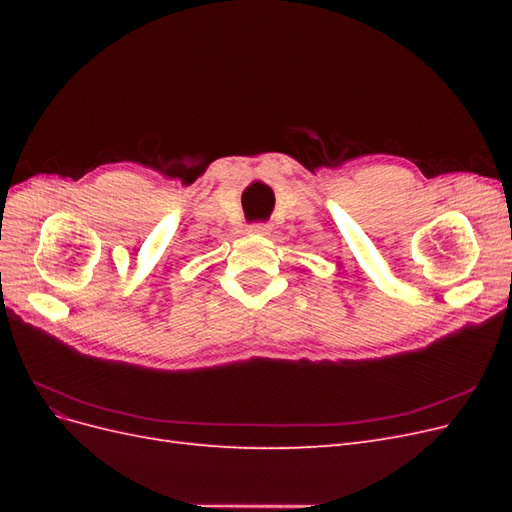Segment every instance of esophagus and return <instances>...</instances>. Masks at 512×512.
<instances>
[{
    "label": "esophagus",
    "instance_id": "esophagus-1",
    "mask_svg": "<svg viewBox=\"0 0 512 512\" xmlns=\"http://www.w3.org/2000/svg\"><path fill=\"white\" fill-rule=\"evenodd\" d=\"M271 226L267 222H254L250 224V232H254V235H269Z\"/></svg>",
    "mask_w": 512,
    "mask_h": 512
}]
</instances>
